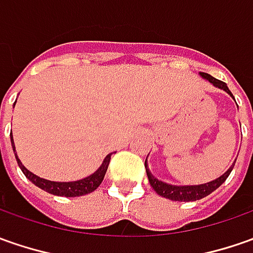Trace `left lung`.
<instances>
[{
  "instance_id": "8db88e82",
  "label": "left lung",
  "mask_w": 253,
  "mask_h": 253,
  "mask_svg": "<svg viewBox=\"0 0 253 253\" xmlns=\"http://www.w3.org/2000/svg\"><path fill=\"white\" fill-rule=\"evenodd\" d=\"M200 75L207 80L210 84H213L215 88H220L222 91H225L228 95L232 96V93L228 89L227 84L222 83L220 80H215L214 77L210 74H206V73H200ZM234 98V96H232ZM145 170H147V176L150 180V185L153 186V189L160 195V196L165 197V199H169V200H175V202H195V200H200L203 197L209 196L211 192H214L217 187H220L225 182V179L230 176L231 170L235 165V161L231 165L230 168L227 169V172H224L220 178L214 179L211 182H207L203 185H192V186H176V185H169V183H165L162 180L153 176V173L148 169V165H147V160H145Z\"/></svg>"
}]
</instances>
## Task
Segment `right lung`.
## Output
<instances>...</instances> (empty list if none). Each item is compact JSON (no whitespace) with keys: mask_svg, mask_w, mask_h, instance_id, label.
<instances>
[{"mask_svg":"<svg viewBox=\"0 0 253 253\" xmlns=\"http://www.w3.org/2000/svg\"><path fill=\"white\" fill-rule=\"evenodd\" d=\"M15 106V103H13ZM11 143H12V148L13 153H15V158L18 161V165L19 168L22 169V172L25 173V176L31 180L32 183H35L36 186L43 189L48 192L50 195H56V196H66V197H77V196H84V195H88L93 192L95 189H98L102 180L105 178V173L108 170V167H109L110 162V155H106V158L103 160L102 165H100L98 169L95 170L92 175L86 176V178L80 179V180H74V182H53V180H47V179H43L32 173L31 170H28L25 167L22 165L21 160L18 158L16 155V151H15V145H13V138H12V133H11Z\"/></svg>","mask_w":253,"mask_h":253,"instance_id":"add662e5","label":"right lung"}]
</instances>
